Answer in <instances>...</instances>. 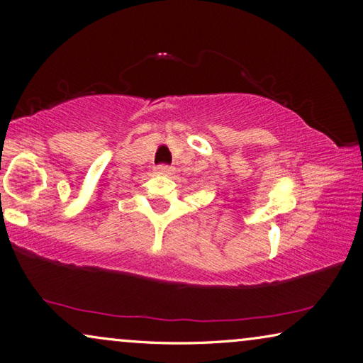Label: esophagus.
I'll return each instance as SVG.
<instances>
[{"mask_svg":"<svg viewBox=\"0 0 363 363\" xmlns=\"http://www.w3.org/2000/svg\"><path fill=\"white\" fill-rule=\"evenodd\" d=\"M155 172H157L159 174H169L173 169L167 165H159V167H155Z\"/></svg>","mask_w":363,"mask_h":363,"instance_id":"1","label":"esophagus"}]
</instances>
